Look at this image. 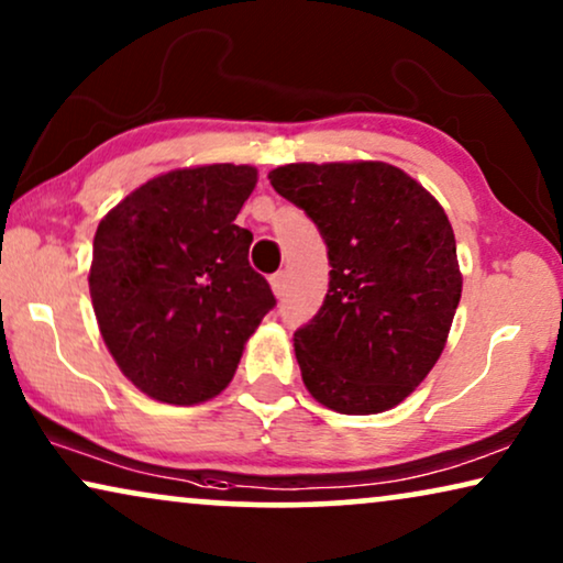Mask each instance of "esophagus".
Returning <instances> with one entry per match:
<instances>
[{
	"mask_svg": "<svg viewBox=\"0 0 563 563\" xmlns=\"http://www.w3.org/2000/svg\"><path fill=\"white\" fill-rule=\"evenodd\" d=\"M268 284H272V291L276 297H282L284 295V274L279 272V274H274L272 279H268Z\"/></svg>",
	"mask_w": 563,
	"mask_h": 563,
	"instance_id": "1",
	"label": "esophagus"
}]
</instances>
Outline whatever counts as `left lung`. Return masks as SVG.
<instances>
[{
    "mask_svg": "<svg viewBox=\"0 0 563 563\" xmlns=\"http://www.w3.org/2000/svg\"><path fill=\"white\" fill-rule=\"evenodd\" d=\"M268 181L310 214L333 266L320 312L295 333L307 391L341 415L391 410L449 341L464 284L449 214L384 161L287 164Z\"/></svg>",
    "mask_w": 563,
    "mask_h": 563,
    "instance_id": "1",
    "label": "left lung"
}]
</instances>
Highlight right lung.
I'll return each mask as SVG.
<instances>
[{"mask_svg":"<svg viewBox=\"0 0 563 563\" xmlns=\"http://www.w3.org/2000/svg\"><path fill=\"white\" fill-rule=\"evenodd\" d=\"M253 166L158 174L99 220L89 295L120 372L166 405H199L233 379L249 338L276 305L235 225Z\"/></svg>","mask_w":563,"mask_h":563,"instance_id":"right-lung-1","label":"right lung"}]
</instances>
